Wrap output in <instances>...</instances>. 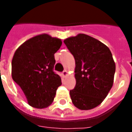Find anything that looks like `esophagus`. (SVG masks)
Listing matches in <instances>:
<instances>
[{"instance_id":"34e87169","label":"esophagus","mask_w":132,"mask_h":132,"mask_svg":"<svg viewBox=\"0 0 132 132\" xmlns=\"http://www.w3.org/2000/svg\"><path fill=\"white\" fill-rule=\"evenodd\" d=\"M68 72L67 70H64V71L62 72V76H63L64 78H65V77H66L68 76Z\"/></svg>"}]
</instances>
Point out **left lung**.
I'll return each mask as SVG.
<instances>
[{
  "label": "left lung",
  "instance_id": "left-lung-1",
  "mask_svg": "<svg viewBox=\"0 0 132 132\" xmlns=\"http://www.w3.org/2000/svg\"><path fill=\"white\" fill-rule=\"evenodd\" d=\"M75 60L76 86L70 91L72 103L81 110L100 105L114 83L116 66L110 50L91 36L79 34L64 40Z\"/></svg>",
  "mask_w": 132,
  "mask_h": 132
}]
</instances>
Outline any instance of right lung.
Segmentation results:
<instances>
[{
  "label": "right lung",
  "instance_id": "right-lung-1",
  "mask_svg": "<svg viewBox=\"0 0 132 132\" xmlns=\"http://www.w3.org/2000/svg\"><path fill=\"white\" fill-rule=\"evenodd\" d=\"M61 39L48 34L30 38L18 48L11 62V76L25 95L28 104L42 109L51 104L62 80L53 71L54 54Z\"/></svg>",
  "mask_w": 132,
  "mask_h": 132
}]
</instances>
